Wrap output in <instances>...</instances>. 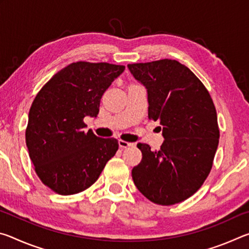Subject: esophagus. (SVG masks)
Here are the masks:
<instances>
[{"label": "esophagus", "instance_id": "esophagus-1", "mask_svg": "<svg viewBox=\"0 0 249 249\" xmlns=\"http://www.w3.org/2000/svg\"><path fill=\"white\" fill-rule=\"evenodd\" d=\"M119 145H120L121 148H127V147L133 146L134 144H133V142H125V141L120 140L119 141Z\"/></svg>", "mask_w": 249, "mask_h": 249}]
</instances>
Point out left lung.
I'll use <instances>...</instances> for the list:
<instances>
[{
	"label": "left lung",
	"mask_w": 249,
	"mask_h": 249,
	"mask_svg": "<svg viewBox=\"0 0 249 249\" xmlns=\"http://www.w3.org/2000/svg\"><path fill=\"white\" fill-rule=\"evenodd\" d=\"M147 89L149 120L159 121L165 138L159 150L137 144L142 158L133 168L138 190L160 205H172L199 190L212 169L220 129L216 109L204 84L171 59L128 65Z\"/></svg>",
	"instance_id": "obj_1"
}]
</instances>
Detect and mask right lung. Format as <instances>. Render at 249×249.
<instances>
[{
    "label": "right lung",
    "instance_id": "obj_1",
    "mask_svg": "<svg viewBox=\"0 0 249 249\" xmlns=\"http://www.w3.org/2000/svg\"><path fill=\"white\" fill-rule=\"evenodd\" d=\"M125 66L73 62L41 88L29 109L26 145L35 171L58 195L91 187L119 149L115 138L84 132L83 119L96 117L101 98Z\"/></svg>",
    "mask_w": 249,
    "mask_h": 249
}]
</instances>
